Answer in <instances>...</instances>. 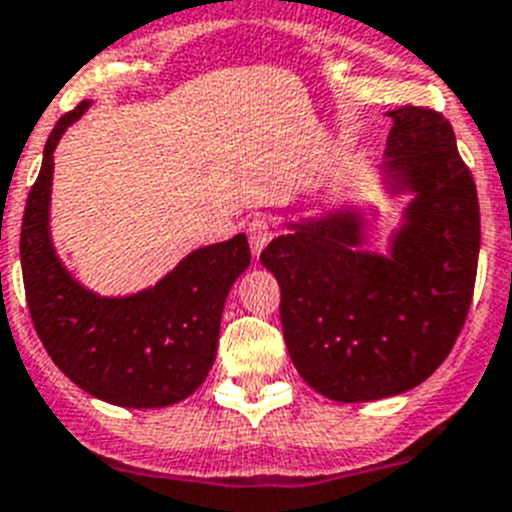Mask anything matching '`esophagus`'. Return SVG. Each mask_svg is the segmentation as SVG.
Instances as JSON below:
<instances>
[{"label":"esophagus","mask_w":512,"mask_h":512,"mask_svg":"<svg viewBox=\"0 0 512 512\" xmlns=\"http://www.w3.org/2000/svg\"><path fill=\"white\" fill-rule=\"evenodd\" d=\"M247 237H250L252 255L257 257L265 247H268L270 239H273V226H270L268 219L257 216V219H252L250 224H247Z\"/></svg>","instance_id":"obj_1"}]
</instances>
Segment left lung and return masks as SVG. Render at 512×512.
<instances>
[{
  "instance_id": "left-lung-1",
  "label": "left lung",
  "mask_w": 512,
  "mask_h": 512,
  "mask_svg": "<svg viewBox=\"0 0 512 512\" xmlns=\"http://www.w3.org/2000/svg\"><path fill=\"white\" fill-rule=\"evenodd\" d=\"M384 175L415 193L389 257L361 252L353 208L288 224L260 262L281 286L286 348L301 379L335 402H371L422 384L466 322L479 260L477 185L441 113H386Z\"/></svg>"
}]
</instances>
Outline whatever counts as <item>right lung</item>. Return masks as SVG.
I'll use <instances>...</instances> for the list:
<instances>
[{"mask_svg":"<svg viewBox=\"0 0 512 512\" xmlns=\"http://www.w3.org/2000/svg\"><path fill=\"white\" fill-rule=\"evenodd\" d=\"M90 102L51 131L20 231L25 299L51 361L102 402L151 410L188 399L206 381L226 296L250 265L244 234L190 252L157 286L108 299L71 278L48 231L53 151Z\"/></svg>","mask_w":512,"mask_h":512,"instance_id":"1","label":"right lung"}]
</instances>
